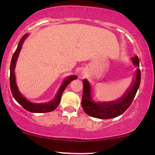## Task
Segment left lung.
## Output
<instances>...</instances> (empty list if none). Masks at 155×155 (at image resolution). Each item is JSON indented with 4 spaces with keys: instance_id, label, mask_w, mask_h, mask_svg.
I'll use <instances>...</instances> for the list:
<instances>
[{
    "instance_id": "left-lung-1",
    "label": "left lung",
    "mask_w": 155,
    "mask_h": 155,
    "mask_svg": "<svg viewBox=\"0 0 155 155\" xmlns=\"http://www.w3.org/2000/svg\"><path fill=\"white\" fill-rule=\"evenodd\" d=\"M133 65L137 67L130 84L120 98L112 101H95L92 98L93 89L87 79L83 80V95L81 106L89 116L98 119L114 118L124 113L133 102L140 82L139 60L137 56L131 58Z\"/></svg>"
}]
</instances>
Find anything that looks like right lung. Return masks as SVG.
Returning a JSON list of instances; mask_svg holds the SVG:
<instances>
[{"instance_id": "add662e5", "label": "right lung", "mask_w": 155, "mask_h": 155, "mask_svg": "<svg viewBox=\"0 0 155 155\" xmlns=\"http://www.w3.org/2000/svg\"><path fill=\"white\" fill-rule=\"evenodd\" d=\"M29 35L28 33H26L22 36L21 40L19 41L18 44V47L16 49L15 52L14 53L13 57H12V62H11L10 65V87L11 91H12V95L14 96V98L15 99L17 103H19L21 106H22L25 109L28 111L33 112V113H46V112H50L54 111V110L58 106L60 99H61V96L64 90L67 87L68 85L71 81L73 80H75L77 79V76L76 75H71L68 76L65 79H63V82L60 85V88L58 89V92H57L56 95L52 100L49 101L47 103H33L31 102L25 97L24 95L21 93L19 91L18 87H17V82H16V76L15 69L16 67V63H17V59L20 52L21 49H22V44L25 39L28 38Z\"/></svg>"}]
</instances>
